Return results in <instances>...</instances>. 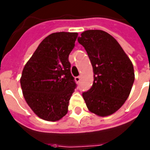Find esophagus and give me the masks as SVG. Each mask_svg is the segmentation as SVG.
<instances>
[{"instance_id": "obj_1", "label": "esophagus", "mask_w": 150, "mask_h": 150, "mask_svg": "<svg viewBox=\"0 0 150 150\" xmlns=\"http://www.w3.org/2000/svg\"><path fill=\"white\" fill-rule=\"evenodd\" d=\"M75 82H77V83H79V82L81 81V76H77V77H75Z\"/></svg>"}]
</instances>
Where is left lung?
<instances>
[{
    "mask_svg": "<svg viewBox=\"0 0 150 150\" xmlns=\"http://www.w3.org/2000/svg\"><path fill=\"white\" fill-rule=\"evenodd\" d=\"M78 41L86 50L94 74L91 89L82 93L87 108L100 117L111 115L130 94L135 80L132 63L118 42L107 32L86 30Z\"/></svg>",
    "mask_w": 150,
    "mask_h": 150,
    "instance_id": "8db88e82",
    "label": "left lung"
}]
</instances>
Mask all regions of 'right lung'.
Masks as SVG:
<instances>
[{"instance_id":"obj_1","label":"right lung","mask_w":150,"mask_h":150,"mask_svg":"<svg viewBox=\"0 0 150 150\" xmlns=\"http://www.w3.org/2000/svg\"><path fill=\"white\" fill-rule=\"evenodd\" d=\"M77 33H54L43 40L22 70L20 83L27 104L40 118L57 121L68 113L76 87L68 56Z\"/></svg>"}]
</instances>
